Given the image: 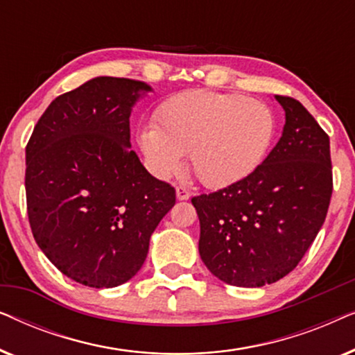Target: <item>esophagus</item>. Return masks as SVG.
Segmentation results:
<instances>
[{
	"instance_id": "esophagus-1",
	"label": "esophagus",
	"mask_w": 355,
	"mask_h": 355,
	"mask_svg": "<svg viewBox=\"0 0 355 355\" xmlns=\"http://www.w3.org/2000/svg\"><path fill=\"white\" fill-rule=\"evenodd\" d=\"M176 196L179 200H187V198H191L192 192L189 191V189H186L184 186H178L176 187Z\"/></svg>"
}]
</instances>
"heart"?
Returning a JSON list of instances; mask_svg holds the SVG:
<instances>
[{"label": "heart", "mask_w": 355, "mask_h": 355, "mask_svg": "<svg viewBox=\"0 0 355 355\" xmlns=\"http://www.w3.org/2000/svg\"><path fill=\"white\" fill-rule=\"evenodd\" d=\"M275 113L265 101L239 94L191 90L159 106L139 144L159 176L178 171L184 155L207 187H226L263 163L275 137Z\"/></svg>", "instance_id": "heart-1"}]
</instances>
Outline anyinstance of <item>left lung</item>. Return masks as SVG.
<instances>
[{
	"instance_id": "1",
	"label": "left lung",
	"mask_w": 355,
	"mask_h": 355,
	"mask_svg": "<svg viewBox=\"0 0 355 355\" xmlns=\"http://www.w3.org/2000/svg\"><path fill=\"white\" fill-rule=\"evenodd\" d=\"M286 124L250 176L192 197L198 252L216 278L260 288L291 273L312 245L333 193L329 137L302 103L276 95Z\"/></svg>"
}]
</instances>
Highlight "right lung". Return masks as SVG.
Here are the masks:
<instances>
[{
    "instance_id": "right-lung-1",
    "label": "right lung",
    "mask_w": 355,
    "mask_h": 355,
    "mask_svg": "<svg viewBox=\"0 0 355 355\" xmlns=\"http://www.w3.org/2000/svg\"><path fill=\"white\" fill-rule=\"evenodd\" d=\"M144 82L96 77L51 101L26 147L27 215L48 260L77 283L114 288L142 268L150 236L176 203L130 150Z\"/></svg>"
}]
</instances>
